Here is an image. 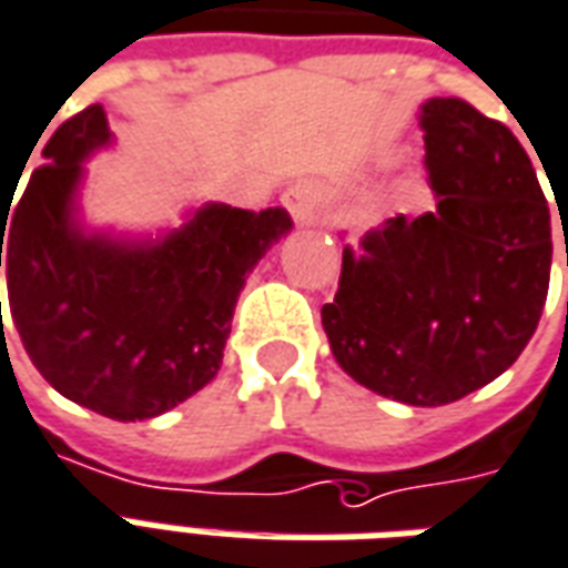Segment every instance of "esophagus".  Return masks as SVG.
<instances>
[{
  "label": "esophagus",
  "instance_id": "34e87169",
  "mask_svg": "<svg viewBox=\"0 0 568 568\" xmlns=\"http://www.w3.org/2000/svg\"><path fill=\"white\" fill-rule=\"evenodd\" d=\"M283 205L288 215L301 221V224H313L320 221L325 209V190L316 181H295L292 187L283 193Z\"/></svg>",
  "mask_w": 568,
  "mask_h": 568
}]
</instances>
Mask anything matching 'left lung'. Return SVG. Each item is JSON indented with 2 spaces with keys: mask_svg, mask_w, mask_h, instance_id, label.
Returning a JSON list of instances; mask_svg holds the SVG:
<instances>
[{
  "mask_svg": "<svg viewBox=\"0 0 568 568\" xmlns=\"http://www.w3.org/2000/svg\"><path fill=\"white\" fill-rule=\"evenodd\" d=\"M436 212L344 248L323 328L341 368L408 406H446L514 366L550 285V209L514 132L462 98L422 110ZM568 267V248H566Z\"/></svg>",
  "mask_w": 568,
  "mask_h": 568,
  "instance_id": "left-lung-1",
  "label": "left lung"
}]
</instances>
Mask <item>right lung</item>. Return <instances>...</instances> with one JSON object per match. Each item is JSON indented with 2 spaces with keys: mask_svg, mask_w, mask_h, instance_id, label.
Instances as JSON below:
<instances>
[{
  "mask_svg": "<svg viewBox=\"0 0 568 568\" xmlns=\"http://www.w3.org/2000/svg\"><path fill=\"white\" fill-rule=\"evenodd\" d=\"M106 138L101 104L51 134L21 200L0 205V267L6 261L11 320L42 378L98 415L141 422L215 378L245 276L292 217L209 205L160 245L85 240L70 200L82 160Z\"/></svg>",
  "mask_w": 568,
  "mask_h": 568,
  "instance_id": "1",
  "label": "right lung"
}]
</instances>
